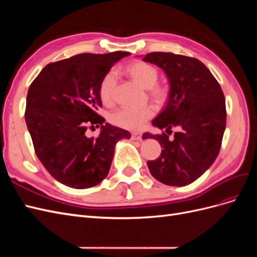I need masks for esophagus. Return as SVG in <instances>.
I'll list each match as a JSON object with an SVG mask.
<instances>
[{"instance_id":"34e87169","label":"esophagus","mask_w":257,"mask_h":257,"mask_svg":"<svg viewBox=\"0 0 257 257\" xmlns=\"http://www.w3.org/2000/svg\"><path fill=\"white\" fill-rule=\"evenodd\" d=\"M132 139H133V141H142V134H139V133H134V134H132Z\"/></svg>"}]
</instances>
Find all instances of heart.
<instances>
[{"label":"heart","mask_w":257,"mask_h":257,"mask_svg":"<svg viewBox=\"0 0 257 257\" xmlns=\"http://www.w3.org/2000/svg\"><path fill=\"white\" fill-rule=\"evenodd\" d=\"M127 73L137 83L145 89H149L153 99L162 100L166 95L165 89L157 85L159 79L158 69L146 62H135L127 67ZM116 83L115 71L108 72L99 84V97L104 104H110ZM154 114L151 107H131L122 106L110 113V121L123 128L141 130L145 126L148 120Z\"/></svg>","instance_id":"b5f03b06"}]
</instances>
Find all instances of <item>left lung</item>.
Listing matches in <instances>:
<instances>
[{"mask_svg":"<svg viewBox=\"0 0 257 257\" xmlns=\"http://www.w3.org/2000/svg\"><path fill=\"white\" fill-rule=\"evenodd\" d=\"M143 61L162 68L169 91L166 105L152 125L178 131L170 141L165 133H145L144 139L159 141L163 150L155 161H148L158 181L184 186L194 182L213 164L220 152L226 126L225 97L211 72L197 59L172 52H151Z\"/></svg>","mask_w":257,"mask_h":257,"instance_id":"8db88e82","label":"left lung"}]
</instances>
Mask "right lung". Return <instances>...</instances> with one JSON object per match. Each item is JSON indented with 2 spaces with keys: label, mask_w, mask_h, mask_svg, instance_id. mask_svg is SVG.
<instances>
[{
  "label": "right lung",
  "mask_w": 257,
  "mask_h": 257,
  "mask_svg": "<svg viewBox=\"0 0 257 257\" xmlns=\"http://www.w3.org/2000/svg\"><path fill=\"white\" fill-rule=\"evenodd\" d=\"M130 52L81 53L46 65L31 83L26 122L35 153L47 172L73 189H88L107 177L120 139L127 131L105 123L99 84L111 66ZM101 125L96 139L86 130Z\"/></svg>",
  "instance_id": "add662e5"
}]
</instances>
